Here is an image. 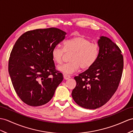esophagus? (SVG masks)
<instances>
[{"label": "esophagus", "instance_id": "obj_1", "mask_svg": "<svg viewBox=\"0 0 133 133\" xmlns=\"http://www.w3.org/2000/svg\"><path fill=\"white\" fill-rule=\"evenodd\" d=\"M64 78L65 79H68L70 78V76L69 75H67V74H64Z\"/></svg>", "mask_w": 133, "mask_h": 133}]
</instances>
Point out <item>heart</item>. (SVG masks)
<instances>
[{
    "label": "heart",
    "mask_w": 133,
    "mask_h": 133,
    "mask_svg": "<svg viewBox=\"0 0 133 133\" xmlns=\"http://www.w3.org/2000/svg\"><path fill=\"white\" fill-rule=\"evenodd\" d=\"M64 49L59 46H55L51 51L53 60L57 64L63 61L64 51L73 52L70 55V62L60 65L57 70L65 74H71L79 69H86L95 63L99 55V47L98 44L91 43L87 39L77 36L66 40L64 43Z\"/></svg>",
    "instance_id": "1"
}]
</instances>
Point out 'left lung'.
<instances>
[{
	"label": "left lung",
	"mask_w": 133,
	"mask_h": 133,
	"mask_svg": "<svg viewBox=\"0 0 133 133\" xmlns=\"http://www.w3.org/2000/svg\"><path fill=\"white\" fill-rule=\"evenodd\" d=\"M99 52L92 65L74 77L77 85L72 92L81 107L98 108L109 101L117 90L122 77L124 59L119 47L109 38L98 41Z\"/></svg>",
	"instance_id": "obj_1"
}]
</instances>
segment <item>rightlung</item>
<instances>
[{"mask_svg": "<svg viewBox=\"0 0 133 133\" xmlns=\"http://www.w3.org/2000/svg\"><path fill=\"white\" fill-rule=\"evenodd\" d=\"M66 34L55 28L35 29L24 33L16 42L8 72L16 92L25 104H46L62 82L63 74L55 69L51 51Z\"/></svg>", "mask_w": 133, "mask_h": 133, "instance_id": "add662e5", "label": "right lung"}]
</instances>
